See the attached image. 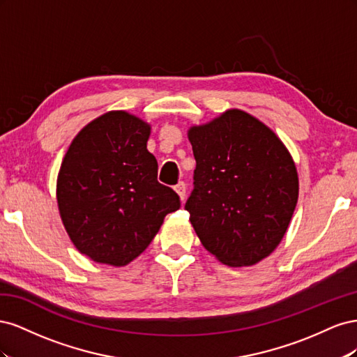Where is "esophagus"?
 Returning a JSON list of instances; mask_svg holds the SVG:
<instances>
[{
    "mask_svg": "<svg viewBox=\"0 0 357 357\" xmlns=\"http://www.w3.org/2000/svg\"><path fill=\"white\" fill-rule=\"evenodd\" d=\"M174 190L178 193V197H180L181 202L186 199V185H185V183H183V181L177 183V185L174 186Z\"/></svg>",
    "mask_w": 357,
    "mask_h": 357,
    "instance_id": "esophagus-1",
    "label": "esophagus"
}]
</instances>
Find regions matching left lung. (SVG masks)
<instances>
[{"mask_svg":"<svg viewBox=\"0 0 357 357\" xmlns=\"http://www.w3.org/2000/svg\"><path fill=\"white\" fill-rule=\"evenodd\" d=\"M197 168L185 208L207 250L229 266L271 255L298 202V172L271 129L243 110H228L189 129Z\"/></svg>","mask_w":357,"mask_h":357,"instance_id":"left-lung-1","label":"left lung"}]
</instances>
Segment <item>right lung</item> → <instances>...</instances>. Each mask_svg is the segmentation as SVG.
Listing matches in <instances>:
<instances>
[{
	"label": "right lung",
	"instance_id": "right-lung-1",
	"mask_svg": "<svg viewBox=\"0 0 357 357\" xmlns=\"http://www.w3.org/2000/svg\"><path fill=\"white\" fill-rule=\"evenodd\" d=\"M150 125L109 112L86 125L63 156L56 198L75 248L98 264L128 265L142 255L180 198L158 181L147 150Z\"/></svg>",
	"mask_w": 357,
	"mask_h": 357
}]
</instances>
